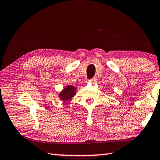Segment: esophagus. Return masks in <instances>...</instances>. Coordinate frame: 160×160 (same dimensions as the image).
Wrapping results in <instances>:
<instances>
[{"label": "esophagus", "mask_w": 160, "mask_h": 160, "mask_svg": "<svg viewBox=\"0 0 160 160\" xmlns=\"http://www.w3.org/2000/svg\"><path fill=\"white\" fill-rule=\"evenodd\" d=\"M97 78L96 77H94V78H92V79H90L89 80V82H91V83H95L96 82H97Z\"/></svg>", "instance_id": "esophagus-1"}]
</instances>
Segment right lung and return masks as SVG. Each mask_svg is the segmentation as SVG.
I'll return each instance as SVG.
<instances>
[{
    "mask_svg": "<svg viewBox=\"0 0 160 160\" xmlns=\"http://www.w3.org/2000/svg\"><path fill=\"white\" fill-rule=\"evenodd\" d=\"M76 90H77V88L73 86H67L58 94V97L63 102L70 100L76 94Z\"/></svg>",
    "mask_w": 160,
    "mask_h": 160,
    "instance_id": "1",
    "label": "right lung"
}]
</instances>
